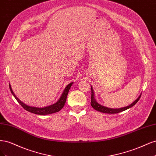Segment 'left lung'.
<instances>
[{
	"mask_svg": "<svg viewBox=\"0 0 156 156\" xmlns=\"http://www.w3.org/2000/svg\"><path fill=\"white\" fill-rule=\"evenodd\" d=\"M91 90H92V92H92V95H91V105H92V107L94 108V109L98 111L104 112V113H108V114H115V113H119V112H122V111L128 109V108L132 107L138 102V101L139 100V99L141 96V94H140V95L138 97V98L136 99V100L133 103H131V104L129 105V106L120 108H108V107H106L104 106H102V105L99 104V103H98L95 100V98H94V93L92 86H91Z\"/></svg>",
	"mask_w": 156,
	"mask_h": 156,
	"instance_id": "obj_1",
	"label": "left lung"
}]
</instances>
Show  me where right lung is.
I'll list each match as a JSON object with an SVG mask.
<instances>
[{
	"label": "right lung",
	"instance_id": "obj_1",
	"mask_svg": "<svg viewBox=\"0 0 156 156\" xmlns=\"http://www.w3.org/2000/svg\"><path fill=\"white\" fill-rule=\"evenodd\" d=\"M73 83H71L68 84V85L66 86V87L64 88L62 95H61L60 98H59V100L55 103H54V104H53V105H51L49 106L42 107V108L30 107V106H29V105L25 104V103H23L22 101H21L20 100H19L15 94H14L12 89L11 88L10 84H9V87H10V90L12 94H13V96L15 97L16 100L23 108H25L26 111H29L30 112H32V113H34V114H36V115H46L53 114V113H55V112H57L62 109L65 105L66 101V98H67L68 92L69 90V88L71 87H72Z\"/></svg>",
	"mask_w": 156,
	"mask_h": 156
}]
</instances>
